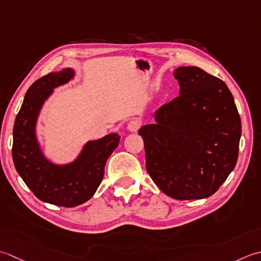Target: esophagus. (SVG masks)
<instances>
[{"mask_svg": "<svg viewBox=\"0 0 261 261\" xmlns=\"http://www.w3.org/2000/svg\"><path fill=\"white\" fill-rule=\"evenodd\" d=\"M140 126H141V121L138 120V119H136V118H133L129 123H128V125H127V129H128L129 132H137L138 130V128H140Z\"/></svg>", "mask_w": 261, "mask_h": 261, "instance_id": "obj_1", "label": "esophagus"}]
</instances>
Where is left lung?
I'll list each match as a JSON object with an SVG mask.
<instances>
[{"label": "left lung", "mask_w": 261, "mask_h": 261, "mask_svg": "<svg viewBox=\"0 0 261 261\" xmlns=\"http://www.w3.org/2000/svg\"><path fill=\"white\" fill-rule=\"evenodd\" d=\"M179 97L155 111V124L142 126L146 170L174 199H203L234 169L241 119L226 84L196 66L178 67Z\"/></svg>", "instance_id": "1"}]
</instances>
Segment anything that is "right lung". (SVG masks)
Segmentation results:
<instances>
[{
  "label": "right lung",
  "instance_id": "obj_1",
  "mask_svg": "<svg viewBox=\"0 0 261 261\" xmlns=\"http://www.w3.org/2000/svg\"><path fill=\"white\" fill-rule=\"evenodd\" d=\"M73 77L72 68H64L37 80L27 91L13 126L12 158L20 177L37 198L63 207L79 206L92 197L102 181L106 162L120 140L114 133L89 141L75 160L63 166L42 154L36 136L40 109L55 88Z\"/></svg>",
  "mask_w": 261,
  "mask_h": 261
}]
</instances>
